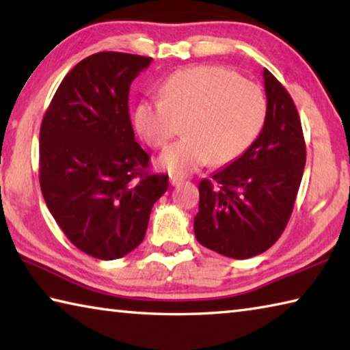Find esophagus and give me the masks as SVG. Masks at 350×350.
Here are the masks:
<instances>
[{
    "instance_id": "1",
    "label": "esophagus",
    "mask_w": 350,
    "mask_h": 350,
    "mask_svg": "<svg viewBox=\"0 0 350 350\" xmlns=\"http://www.w3.org/2000/svg\"><path fill=\"white\" fill-rule=\"evenodd\" d=\"M182 182H183L182 177H177V176H171V177H170V183H171V187H177V185H180Z\"/></svg>"
}]
</instances>
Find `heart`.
I'll return each instance as SVG.
<instances>
[{"mask_svg":"<svg viewBox=\"0 0 350 350\" xmlns=\"http://www.w3.org/2000/svg\"><path fill=\"white\" fill-rule=\"evenodd\" d=\"M163 98L144 100L134 125L152 148H163L185 122L187 137L167 148L159 167L183 176L211 162L232 163L250 148L267 120L262 90L221 66L179 70L165 81Z\"/></svg>","mask_w":350,"mask_h":350,"instance_id":"1","label":"heart"}]
</instances>
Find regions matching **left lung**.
Wrapping results in <instances>:
<instances>
[{
  "instance_id": "8db88e82",
  "label": "left lung",
  "mask_w": 350,
  "mask_h": 350,
  "mask_svg": "<svg viewBox=\"0 0 350 350\" xmlns=\"http://www.w3.org/2000/svg\"><path fill=\"white\" fill-rule=\"evenodd\" d=\"M269 114L254 144L199 183L194 234L224 256L247 259L275 244L293 211L306 165V142L292 97L264 69Z\"/></svg>"
}]
</instances>
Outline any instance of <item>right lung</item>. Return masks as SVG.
<instances>
[{"instance_id":"add662e5","label":"right lung","mask_w":350,"mask_h":350,"mask_svg":"<svg viewBox=\"0 0 350 350\" xmlns=\"http://www.w3.org/2000/svg\"><path fill=\"white\" fill-rule=\"evenodd\" d=\"M152 58L98 52L69 70L40 129V187L47 208L83 253L111 260L145 238L168 176L151 174L134 139L129 86Z\"/></svg>"}]
</instances>
